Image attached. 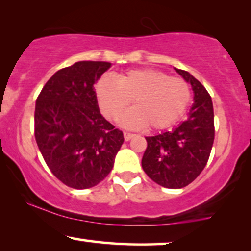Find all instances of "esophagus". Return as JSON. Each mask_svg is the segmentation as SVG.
<instances>
[{
	"label": "esophagus",
	"mask_w": 251,
	"mask_h": 251,
	"mask_svg": "<svg viewBox=\"0 0 251 251\" xmlns=\"http://www.w3.org/2000/svg\"><path fill=\"white\" fill-rule=\"evenodd\" d=\"M133 136H134V134H132V133H127V132L124 133V139H125V141H129Z\"/></svg>",
	"instance_id": "obj_1"
}]
</instances>
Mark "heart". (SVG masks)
Returning a JSON list of instances; mask_svg holds the SVG:
<instances>
[{"label":"heart","mask_w":251,"mask_h":251,"mask_svg":"<svg viewBox=\"0 0 251 251\" xmlns=\"http://www.w3.org/2000/svg\"><path fill=\"white\" fill-rule=\"evenodd\" d=\"M99 108L106 118H119L129 102L134 108L120 118L125 127L163 129L181 118L189 106L188 82L155 69H134L112 80L102 76L95 85Z\"/></svg>","instance_id":"heart-1"}]
</instances>
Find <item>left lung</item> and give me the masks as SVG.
Segmentation results:
<instances>
[{"label": "left lung", "mask_w": 251, "mask_h": 251, "mask_svg": "<svg viewBox=\"0 0 251 251\" xmlns=\"http://www.w3.org/2000/svg\"><path fill=\"white\" fill-rule=\"evenodd\" d=\"M192 85L194 104L185 122L172 132L147 136L142 169L165 188L188 186L205 168L215 140L211 96L204 86L183 70L175 69Z\"/></svg>", "instance_id": "8db88e82"}]
</instances>
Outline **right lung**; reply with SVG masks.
<instances>
[{"label": "right lung", "mask_w": 251, "mask_h": 251, "mask_svg": "<svg viewBox=\"0 0 251 251\" xmlns=\"http://www.w3.org/2000/svg\"><path fill=\"white\" fill-rule=\"evenodd\" d=\"M110 66L108 62H76L56 72L36 99V143L52 175L71 188L101 182L124 142L123 132L100 112L94 91Z\"/></svg>", "instance_id": "right-lung-1"}]
</instances>
